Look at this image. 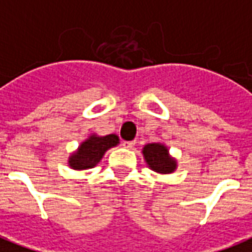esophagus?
I'll return each mask as SVG.
<instances>
[{"instance_id": "obj_1", "label": "esophagus", "mask_w": 252, "mask_h": 252, "mask_svg": "<svg viewBox=\"0 0 252 252\" xmlns=\"http://www.w3.org/2000/svg\"><path fill=\"white\" fill-rule=\"evenodd\" d=\"M135 144H136L135 142H123V147L126 148V150H131V148H133Z\"/></svg>"}]
</instances>
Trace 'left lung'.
I'll use <instances>...</instances> for the list:
<instances>
[{
	"mask_svg": "<svg viewBox=\"0 0 252 252\" xmlns=\"http://www.w3.org/2000/svg\"><path fill=\"white\" fill-rule=\"evenodd\" d=\"M142 154L148 167L158 174H173L178 167L177 159L170 155L164 143H148L142 148Z\"/></svg>",
	"mask_w": 252,
	"mask_h": 252,
	"instance_id": "obj_1",
	"label": "left lung"
}]
</instances>
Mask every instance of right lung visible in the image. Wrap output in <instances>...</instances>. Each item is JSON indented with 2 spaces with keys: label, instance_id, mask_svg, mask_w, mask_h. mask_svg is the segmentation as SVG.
<instances>
[{
  "label": "right lung",
  "instance_id": "1",
  "mask_svg": "<svg viewBox=\"0 0 252 252\" xmlns=\"http://www.w3.org/2000/svg\"><path fill=\"white\" fill-rule=\"evenodd\" d=\"M119 143L120 139L116 133H110L105 136L92 133L78 146L75 151L70 154L67 164L70 169L77 171L93 169L94 166H97L101 162L105 153L109 148L116 147Z\"/></svg>",
  "mask_w": 252,
  "mask_h": 252
}]
</instances>
